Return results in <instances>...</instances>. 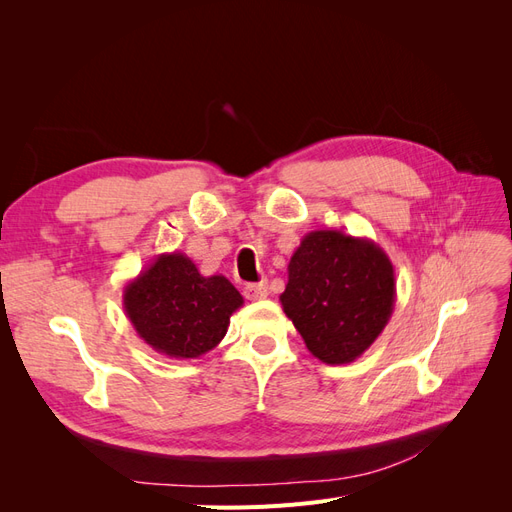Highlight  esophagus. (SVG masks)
<instances>
[{"mask_svg":"<svg viewBox=\"0 0 512 512\" xmlns=\"http://www.w3.org/2000/svg\"><path fill=\"white\" fill-rule=\"evenodd\" d=\"M245 299L250 301H260V299H267L269 297V284L267 282H260V284H247L245 290Z\"/></svg>","mask_w":512,"mask_h":512,"instance_id":"34e87169","label":"esophagus"}]
</instances>
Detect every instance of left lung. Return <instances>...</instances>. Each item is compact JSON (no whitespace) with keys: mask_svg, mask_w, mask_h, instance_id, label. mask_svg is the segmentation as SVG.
<instances>
[{"mask_svg":"<svg viewBox=\"0 0 512 512\" xmlns=\"http://www.w3.org/2000/svg\"><path fill=\"white\" fill-rule=\"evenodd\" d=\"M280 301L316 359L352 363L389 324L393 262L371 239L342 230L307 232L288 262Z\"/></svg>","mask_w":512,"mask_h":512,"instance_id":"1","label":"left lung"}]
</instances>
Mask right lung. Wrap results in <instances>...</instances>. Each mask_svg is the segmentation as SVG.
I'll list each match as a JSON object with an SVG mask.
<instances>
[{"mask_svg":"<svg viewBox=\"0 0 512 512\" xmlns=\"http://www.w3.org/2000/svg\"><path fill=\"white\" fill-rule=\"evenodd\" d=\"M243 305L224 275H200L181 254H160L123 288V309L138 337L170 359H198L218 346Z\"/></svg>","mask_w":512,"mask_h":512,"instance_id":"right-lung-1","label":"right lung"}]
</instances>
